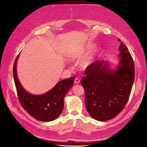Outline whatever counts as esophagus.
<instances>
[{
	"label": "esophagus",
	"instance_id": "obj_1",
	"mask_svg": "<svg viewBox=\"0 0 147 147\" xmlns=\"http://www.w3.org/2000/svg\"><path fill=\"white\" fill-rule=\"evenodd\" d=\"M80 82V79H79V78H76V79H74V83H75L79 84Z\"/></svg>",
	"mask_w": 147,
	"mask_h": 147
}]
</instances>
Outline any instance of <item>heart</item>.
I'll use <instances>...</instances> for the list:
<instances>
[{"instance_id":"1","label":"heart","mask_w":147,"mask_h":147,"mask_svg":"<svg viewBox=\"0 0 147 147\" xmlns=\"http://www.w3.org/2000/svg\"><path fill=\"white\" fill-rule=\"evenodd\" d=\"M90 47H91L90 46H89V48H90ZM82 52V53L84 52V51L81 52V53ZM80 57H81V53H76V55H75V58H77V59H79L80 58ZM91 63H92V57H87L85 59H84L82 61L80 65H81V67L82 68H86L87 67H88L91 64Z\"/></svg>"}]
</instances>
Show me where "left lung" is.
Returning <instances> with one entry per match:
<instances>
[{"label": "left lung", "mask_w": 147, "mask_h": 147, "mask_svg": "<svg viewBox=\"0 0 147 147\" xmlns=\"http://www.w3.org/2000/svg\"><path fill=\"white\" fill-rule=\"evenodd\" d=\"M121 42L120 38H118ZM120 63L114 72L96 61L86 69L82 84L85 92V105L89 114L98 121L110 120L121 112L129 99L135 78V65L126 46H119Z\"/></svg>", "instance_id": "left-lung-1"}]
</instances>
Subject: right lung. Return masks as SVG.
<instances>
[{"label":"right lung","mask_w":147,"mask_h":147,"mask_svg":"<svg viewBox=\"0 0 147 147\" xmlns=\"http://www.w3.org/2000/svg\"><path fill=\"white\" fill-rule=\"evenodd\" d=\"M19 55L15 61L13 74L18 98L23 109L34 119L42 121L56 119L64 107V98L74 83V77L59 82L47 93L41 95L28 94L21 86L17 74L16 64Z\"/></svg>","instance_id":"obj_1"}]
</instances>
